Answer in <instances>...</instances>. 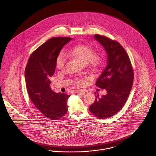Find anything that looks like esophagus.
<instances>
[{
	"instance_id": "esophagus-1",
	"label": "esophagus",
	"mask_w": 156,
	"mask_h": 156,
	"mask_svg": "<svg viewBox=\"0 0 156 156\" xmlns=\"http://www.w3.org/2000/svg\"><path fill=\"white\" fill-rule=\"evenodd\" d=\"M86 90H77L76 91V93L78 94H81V95H83L86 94Z\"/></svg>"
}]
</instances>
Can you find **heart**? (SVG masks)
<instances>
[{
  "label": "heart",
  "mask_w": 156,
  "mask_h": 156,
  "mask_svg": "<svg viewBox=\"0 0 156 156\" xmlns=\"http://www.w3.org/2000/svg\"><path fill=\"white\" fill-rule=\"evenodd\" d=\"M67 56L78 59L83 63H86L87 67L91 69H96L101 64V57L94 54L93 48L87 44H78L71 48L66 51ZM66 62V57L64 52L59 53L56 58L55 66L58 69H61L64 67ZM83 81L81 80H76V83L81 85Z\"/></svg>",
  "instance_id": "obj_1"
}]
</instances>
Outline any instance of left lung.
Returning <instances> with one entry per match:
<instances>
[{
	"mask_svg": "<svg viewBox=\"0 0 156 156\" xmlns=\"http://www.w3.org/2000/svg\"><path fill=\"white\" fill-rule=\"evenodd\" d=\"M94 38L107 53V66L95 83L106 90V95H97L89 109L97 118L106 119L118 113L126 103L133 85V69L128 54L118 41L99 34H95Z\"/></svg>",
	"mask_w": 156,
	"mask_h": 156,
	"instance_id": "left-lung-1",
	"label": "left lung"
}]
</instances>
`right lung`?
Wrapping results in <instances>:
<instances>
[{"label": "right lung", "instance_id": "add662e5", "mask_svg": "<svg viewBox=\"0 0 156 156\" xmlns=\"http://www.w3.org/2000/svg\"><path fill=\"white\" fill-rule=\"evenodd\" d=\"M70 37H53L30 55L25 69L26 88L32 102L47 118L57 120L68 111L69 95L56 93L50 87V77L55 72V60Z\"/></svg>", "mask_w": 156, "mask_h": 156}]
</instances>
